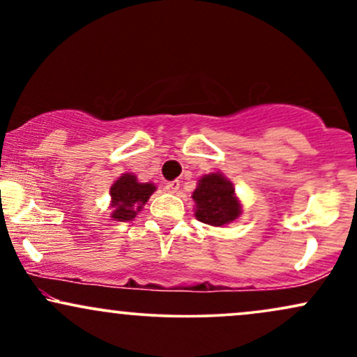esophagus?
<instances>
[{"mask_svg":"<svg viewBox=\"0 0 357 357\" xmlns=\"http://www.w3.org/2000/svg\"><path fill=\"white\" fill-rule=\"evenodd\" d=\"M166 190L169 191V192H178V190H179V181H178V179L166 183Z\"/></svg>","mask_w":357,"mask_h":357,"instance_id":"esophagus-1","label":"esophagus"}]
</instances>
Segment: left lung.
Listing matches in <instances>:
<instances>
[{"label":"left lung","instance_id":"obj_1","mask_svg":"<svg viewBox=\"0 0 357 357\" xmlns=\"http://www.w3.org/2000/svg\"><path fill=\"white\" fill-rule=\"evenodd\" d=\"M191 198L195 202L196 220L211 227H225L233 223L243 213L235 186L220 171L202 176Z\"/></svg>","mask_w":357,"mask_h":357}]
</instances>
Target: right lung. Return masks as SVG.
Wrapping results in <instances>:
<instances>
[{"label":"right lung","instance_id":"right-lung-1","mask_svg":"<svg viewBox=\"0 0 357 357\" xmlns=\"http://www.w3.org/2000/svg\"><path fill=\"white\" fill-rule=\"evenodd\" d=\"M155 190V184L141 183L132 173L119 176L110 186V218L116 221L134 220Z\"/></svg>","mask_w":357,"mask_h":357}]
</instances>
